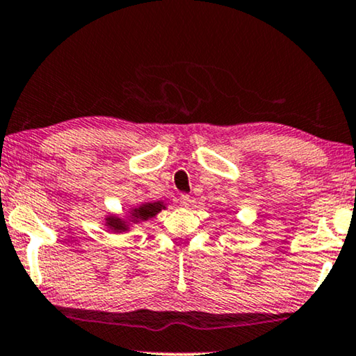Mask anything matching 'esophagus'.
<instances>
[{
  "label": "esophagus",
  "mask_w": 356,
  "mask_h": 356,
  "mask_svg": "<svg viewBox=\"0 0 356 356\" xmlns=\"http://www.w3.org/2000/svg\"><path fill=\"white\" fill-rule=\"evenodd\" d=\"M189 202H191V197H189L188 194H181V195H179V205H181V207L188 209V207H189Z\"/></svg>",
  "instance_id": "esophagus-1"
}]
</instances>
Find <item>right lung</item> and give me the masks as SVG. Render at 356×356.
Returning <instances> with one entry per match:
<instances>
[{
    "label": "right lung",
    "mask_w": 356,
    "mask_h": 356,
    "mask_svg": "<svg viewBox=\"0 0 356 356\" xmlns=\"http://www.w3.org/2000/svg\"><path fill=\"white\" fill-rule=\"evenodd\" d=\"M162 209H165L163 202H146L138 205V207L130 210V218H120V216L109 215L106 216V226L115 233H123V231L130 229V221L131 223H138V221H146L152 216H156Z\"/></svg>",
    "instance_id": "add662e5"
}]
</instances>
